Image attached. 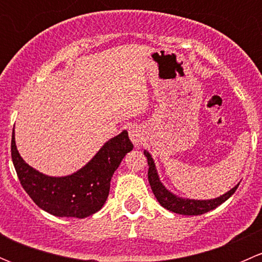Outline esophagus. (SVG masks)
I'll return each mask as SVG.
<instances>
[{
    "label": "esophagus",
    "mask_w": 262,
    "mask_h": 262,
    "mask_svg": "<svg viewBox=\"0 0 262 262\" xmlns=\"http://www.w3.org/2000/svg\"><path fill=\"white\" fill-rule=\"evenodd\" d=\"M129 137H130L132 142H133V144H136V146H138V144L142 143V141H143V130H142L141 126L138 125H130L129 126Z\"/></svg>",
    "instance_id": "1"
}]
</instances>
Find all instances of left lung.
Here are the masks:
<instances>
[{
    "label": "left lung",
    "mask_w": 262,
    "mask_h": 262,
    "mask_svg": "<svg viewBox=\"0 0 262 262\" xmlns=\"http://www.w3.org/2000/svg\"><path fill=\"white\" fill-rule=\"evenodd\" d=\"M144 156L147 157L148 161V181H149L150 189H152L153 194H155L156 199L158 200L163 208L167 210H171L173 213L182 214V215H199V214H204L209 210L215 209L218 205L226 202L228 198H231L234 194L239 184H237L233 189L229 190L228 192L223 194L222 196L215 198V199L210 200H192V199H182V198L176 196L172 192L168 191L162 182L160 181V178L157 175V170H156L155 162L153 158L150 157L149 153L144 150Z\"/></svg>",
    "instance_id": "left-lung-1"
}]
</instances>
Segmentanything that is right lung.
<instances>
[{
  "label": "right lung",
  "mask_w": 262,
  "mask_h": 262,
  "mask_svg": "<svg viewBox=\"0 0 262 262\" xmlns=\"http://www.w3.org/2000/svg\"><path fill=\"white\" fill-rule=\"evenodd\" d=\"M132 149L133 143L124 130L107 141L77 172L52 178L30 167L21 158L12 130L11 157L20 184L39 208L55 216L86 218L99 212L107 199L115 170Z\"/></svg>",
  "instance_id": "obj_1"
}]
</instances>
